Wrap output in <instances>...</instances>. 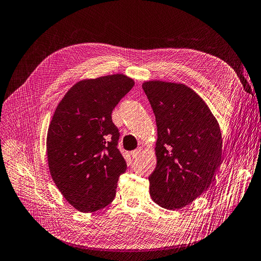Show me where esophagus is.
I'll list each match as a JSON object with an SVG mask.
<instances>
[{
    "label": "esophagus",
    "instance_id": "obj_1",
    "mask_svg": "<svg viewBox=\"0 0 261 261\" xmlns=\"http://www.w3.org/2000/svg\"><path fill=\"white\" fill-rule=\"evenodd\" d=\"M141 152H142V148H141V147H138L137 150L132 151V152H131V156H132V159H138L139 156L141 155Z\"/></svg>",
    "mask_w": 261,
    "mask_h": 261
}]
</instances>
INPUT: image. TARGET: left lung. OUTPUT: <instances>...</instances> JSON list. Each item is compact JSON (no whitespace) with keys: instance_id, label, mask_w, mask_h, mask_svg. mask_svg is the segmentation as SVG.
Segmentation results:
<instances>
[{"instance_id":"obj_1","label":"left lung","mask_w":261,"mask_h":261,"mask_svg":"<svg viewBox=\"0 0 261 261\" xmlns=\"http://www.w3.org/2000/svg\"><path fill=\"white\" fill-rule=\"evenodd\" d=\"M158 125V164L150 195L165 209H179L207 189L221 165L222 135L203 99L184 84L142 85Z\"/></svg>"}]
</instances>
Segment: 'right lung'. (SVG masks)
Here are the masks:
<instances>
[{
	"instance_id": "obj_1",
	"label": "right lung",
	"mask_w": 261,
	"mask_h": 261,
	"mask_svg": "<svg viewBox=\"0 0 261 261\" xmlns=\"http://www.w3.org/2000/svg\"><path fill=\"white\" fill-rule=\"evenodd\" d=\"M133 86V80L123 74L81 81L52 117L47 137L50 174L81 212L101 210L116 197L126 163L118 150L120 133L111 113Z\"/></svg>"
}]
</instances>
